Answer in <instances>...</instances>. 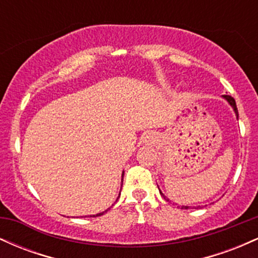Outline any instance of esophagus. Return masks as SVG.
Wrapping results in <instances>:
<instances>
[{
    "instance_id": "1",
    "label": "esophagus",
    "mask_w": 258,
    "mask_h": 258,
    "mask_svg": "<svg viewBox=\"0 0 258 258\" xmlns=\"http://www.w3.org/2000/svg\"><path fill=\"white\" fill-rule=\"evenodd\" d=\"M148 138H149V137H148Z\"/></svg>"
}]
</instances>
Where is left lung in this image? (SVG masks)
I'll use <instances>...</instances> for the list:
<instances>
[{"label":"left lung","instance_id":"left-lung-1","mask_svg":"<svg viewBox=\"0 0 258 258\" xmlns=\"http://www.w3.org/2000/svg\"><path fill=\"white\" fill-rule=\"evenodd\" d=\"M223 98L226 99L227 102L229 103L230 105H232V108L234 109V111H235V115H236V117H238V116H239V114H238V108H236V103H235V100H234L233 97H232V96H227V94H224V96H223ZM160 194H161L162 197H164V194H162L161 191H160ZM167 200H168V199H167ZM180 209H189V206H182V207H180Z\"/></svg>","mask_w":258,"mask_h":258}]
</instances>
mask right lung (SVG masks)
Instances as JSON below:
<instances>
[{
  "instance_id": "add662e5",
  "label": "right lung",
  "mask_w": 258,
  "mask_h": 258,
  "mask_svg": "<svg viewBox=\"0 0 258 258\" xmlns=\"http://www.w3.org/2000/svg\"><path fill=\"white\" fill-rule=\"evenodd\" d=\"M122 179H123V173H122ZM109 210V209H108ZM108 210H105V211H103V212H100V214H97V215H93V217H98V216H102V215H104L106 211H108ZM92 217V216H91Z\"/></svg>"
}]
</instances>
